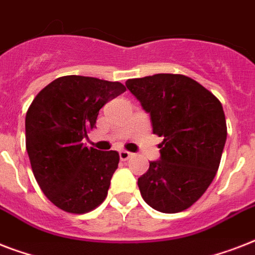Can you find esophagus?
Wrapping results in <instances>:
<instances>
[{
    "label": "esophagus",
    "mask_w": 255,
    "mask_h": 255,
    "mask_svg": "<svg viewBox=\"0 0 255 255\" xmlns=\"http://www.w3.org/2000/svg\"><path fill=\"white\" fill-rule=\"evenodd\" d=\"M119 156H120V160H122V161H126V160L131 159L132 156H133V153H132V152H128V151H120Z\"/></svg>",
    "instance_id": "obj_1"
}]
</instances>
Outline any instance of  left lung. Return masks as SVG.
Wrapping results in <instances>:
<instances>
[{
    "label": "left lung",
    "mask_w": 255,
    "mask_h": 255,
    "mask_svg": "<svg viewBox=\"0 0 255 255\" xmlns=\"http://www.w3.org/2000/svg\"><path fill=\"white\" fill-rule=\"evenodd\" d=\"M126 86L151 116L153 133L164 137L160 160L137 180L141 197L161 213L188 209L220 167L228 135L221 102L180 74L128 79Z\"/></svg>",
    "instance_id": "obj_1"
}]
</instances>
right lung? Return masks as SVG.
<instances>
[{
  "instance_id": "right-lung-1",
  "label": "right lung",
  "mask_w": 255,
  "mask_h": 255,
  "mask_svg": "<svg viewBox=\"0 0 255 255\" xmlns=\"http://www.w3.org/2000/svg\"><path fill=\"white\" fill-rule=\"evenodd\" d=\"M126 91L120 82L67 75L46 86L26 112V149L38 185L59 209L87 213L106 200L116 151L87 148L99 110Z\"/></svg>"
}]
</instances>
